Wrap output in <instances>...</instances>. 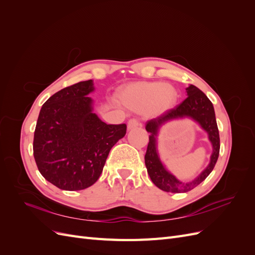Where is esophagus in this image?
<instances>
[{"instance_id": "obj_1", "label": "esophagus", "mask_w": 255, "mask_h": 255, "mask_svg": "<svg viewBox=\"0 0 255 255\" xmlns=\"http://www.w3.org/2000/svg\"><path fill=\"white\" fill-rule=\"evenodd\" d=\"M140 122L138 119L136 118H133V119H129L128 122V129H133V128H136L138 127H140Z\"/></svg>"}]
</instances>
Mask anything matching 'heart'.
<instances>
[{
  "label": "heart",
  "mask_w": 255,
  "mask_h": 255,
  "mask_svg": "<svg viewBox=\"0 0 255 255\" xmlns=\"http://www.w3.org/2000/svg\"><path fill=\"white\" fill-rule=\"evenodd\" d=\"M176 90L160 82H138L128 85L120 94V101L128 109L144 112L150 109L161 113L170 109L176 100Z\"/></svg>",
  "instance_id": "heart-1"
}]
</instances>
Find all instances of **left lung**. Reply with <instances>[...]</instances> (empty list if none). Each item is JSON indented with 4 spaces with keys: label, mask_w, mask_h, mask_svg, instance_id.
Wrapping results in <instances>:
<instances>
[{
    "label": "left lung",
    "mask_w": 255,
    "mask_h": 255,
    "mask_svg": "<svg viewBox=\"0 0 255 255\" xmlns=\"http://www.w3.org/2000/svg\"><path fill=\"white\" fill-rule=\"evenodd\" d=\"M186 90L188 97L180 105L165 112L159 117L148 121L145 126L146 132L150 133L148 148H146L144 155V163L148 174L155 186L161 190L173 192V194L187 192L197 187L200 183H202L213 171L216 163H217L220 150L219 130L212 102L201 90L194 85H190ZM183 117H190L196 120L207 130L213 144V154L210 165L197 179L188 183L179 181L174 176L168 173L159 160L156 151V135L158 128L169 120Z\"/></svg>",
    "instance_id": "left-lung-1"
}]
</instances>
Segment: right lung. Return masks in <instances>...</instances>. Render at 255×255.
Here are the masks:
<instances>
[{
	"mask_svg": "<svg viewBox=\"0 0 255 255\" xmlns=\"http://www.w3.org/2000/svg\"><path fill=\"white\" fill-rule=\"evenodd\" d=\"M92 80L80 82L50 97L39 113L33 151L38 170L64 190H82L100 177L113 145L127 125H106L92 113Z\"/></svg>",
	"mask_w": 255,
	"mask_h": 255,
	"instance_id": "1",
	"label": "right lung"
}]
</instances>
